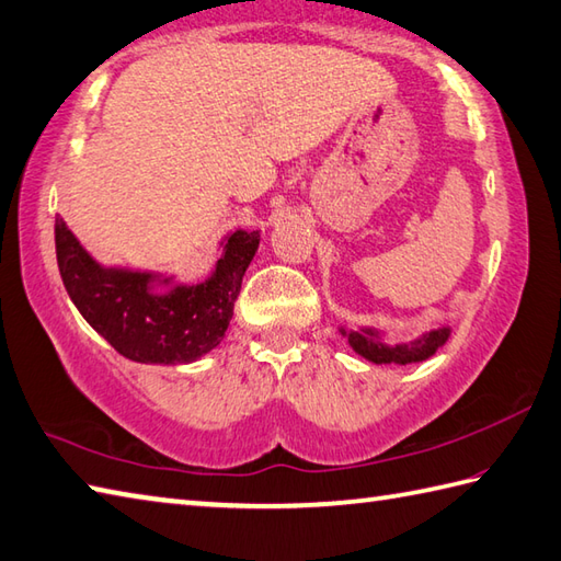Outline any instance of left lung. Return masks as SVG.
Wrapping results in <instances>:
<instances>
[{
  "label": "left lung",
  "instance_id": "obj_1",
  "mask_svg": "<svg viewBox=\"0 0 561 561\" xmlns=\"http://www.w3.org/2000/svg\"><path fill=\"white\" fill-rule=\"evenodd\" d=\"M449 337V328H437V331H427L405 343H383L375 331H353L347 333L350 345L357 355L367 357L375 365H387V362H397V365H409V362H423L435 355L437 347H443Z\"/></svg>",
  "mask_w": 561,
  "mask_h": 561
}]
</instances>
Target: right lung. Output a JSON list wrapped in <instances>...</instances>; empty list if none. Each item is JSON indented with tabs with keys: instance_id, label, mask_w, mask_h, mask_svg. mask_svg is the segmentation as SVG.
<instances>
[{
	"instance_id": "right-lung-1",
	"label": "right lung",
	"mask_w": 561,
	"mask_h": 561,
	"mask_svg": "<svg viewBox=\"0 0 561 561\" xmlns=\"http://www.w3.org/2000/svg\"><path fill=\"white\" fill-rule=\"evenodd\" d=\"M257 245V230H236L211 279L156 294L150 274L99 267L55 218L58 270L77 311L118 355L152 365L194 362L221 343Z\"/></svg>"
}]
</instances>
